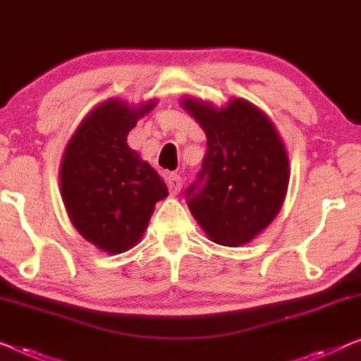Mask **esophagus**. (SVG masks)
Returning <instances> with one entry per match:
<instances>
[{"instance_id":"obj_1","label":"esophagus","mask_w":361,"mask_h":361,"mask_svg":"<svg viewBox=\"0 0 361 361\" xmlns=\"http://www.w3.org/2000/svg\"><path fill=\"white\" fill-rule=\"evenodd\" d=\"M165 181H166V186H169L170 195H178L180 190H181V186H183L180 175L169 173V175L165 176Z\"/></svg>"}]
</instances>
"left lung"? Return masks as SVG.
Listing matches in <instances>:
<instances>
[{"label": "left lung", "instance_id": "obj_1", "mask_svg": "<svg viewBox=\"0 0 361 361\" xmlns=\"http://www.w3.org/2000/svg\"><path fill=\"white\" fill-rule=\"evenodd\" d=\"M181 106L201 125L207 152L188 188V207L209 240L250 243L281 211L288 188V155L264 111L245 99L222 109L195 97Z\"/></svg>", "mask_w": 361, "mask_h": 361}]
</instances>
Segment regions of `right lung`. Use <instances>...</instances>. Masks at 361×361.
Listing matches in <instances>:
<instances>
[{"mask_svg": "<svg viewBox=\"0 0 361 361\" xmlns=\"http://www.w3.org/2000/svg\"><path fill=\"white\" fill-rule=\"evenodd\" d=\"M157 100L133 106L118 99L97 105L64 150L60 188L74 228L102 251L137 245L155 202L169 196L157 171L128 146V133Z\"/></svg>", "mask_w": 361, "mask_h": 361, "instance_id": "obj_1", "label": "right lung"}]
</instances>
